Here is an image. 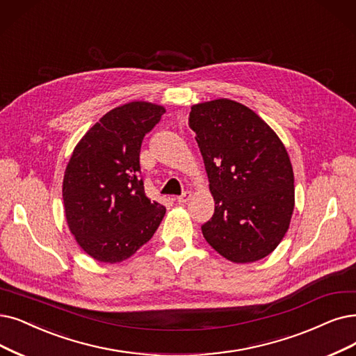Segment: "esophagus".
<instances>
[{"instance_id": "esophagus-1", "label": "esophagus", "mask_w": 356, "mask_h": 356, "mask_svg": "<svg viewBox=\"0 0 356 356\" xmlns=\"http://www.w3.org/2000/svg\"><path fill=\"white\" fill-rule=\"evenodd\" d=\"M191 197H193V193L191 191H186L182 195L177 197V202L178 203H187V202L191 200Z\"/></svg>"}]
</instances>
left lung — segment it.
I'll return each mask as SVG.
<instances>
[{
    "label": "left lung",
    "mask_w": 356,
    "mask_h": 356,
    "mask_svg": "<svg viewBox=\"0 0 356 356\" xmlns=\"http://www.w3.org/2000/svg\"><path fill=\"white\" fill-rule=\"evenodd\" d=\"M188 125L215 200L203 236L236 264L267 257L288 232L295 206L285 145L254 111L225 97L193 105Z\"/></svg>",
    "instance_id": "1"
}]
</instances>
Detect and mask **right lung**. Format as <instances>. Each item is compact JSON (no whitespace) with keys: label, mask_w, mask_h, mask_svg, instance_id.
Here are the masks:
<instances>
[{"label":"right lung","mask_w":356,"mask_h":356,"mask_svg":"<svg viewBox=\"0 0 356 356\" xmlns=\"http://www.w3.org/2000/svg\"><path fill=\"white\" fill-rule=\"evenodd\" d=\"M134 101L106 112L76 145L63 181L67 225L92 259L115 264L153 236L166 209L152 202L140 177V147L165 113Z\"/></svg>","instance_id":"obj_1"}]
</instances>
